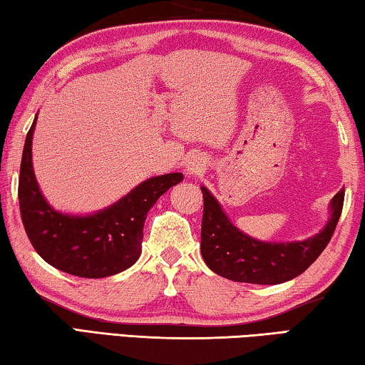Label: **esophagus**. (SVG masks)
Segmentation results:
<instances>
[{"mask_svg":"<svg viewBox=\"0 0 365 365\" xmlns=\"http://www.w3.org/2000/svg\"><path fill=\"white\" fill-rule=\"evenodd\" d=\"M203 162H202V158H199V157H190V160L187 162V165H186V168H187V173L189 175H195V173H199V171H202L203 170Z\"/></svg>","mask_w":365,"mask_h":365,"instance_id":"34e87169","label":"esophagus"}]
</instances>
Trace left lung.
<instances>
[{
	"label": "left lung",
	"mask_w": 365,
	"mask_h": 365,
	"mask_svg": "<svg viewBox=\"0 0 365 365\" xmlns=\"http://www.w3.org/2000/svg\"><path fill=\"white\" fill-rule=\"evenodd\" d=\"M200 189L203 194L200 250L207 266L234 282L258 285L282 284L308 269L334 235L344 200L343 187L331 200L327 226L314 237L290 244H266L240 232L208 189Z\"/></svg>",
	"instance_id": "left-lung-1"
}]
</instances>
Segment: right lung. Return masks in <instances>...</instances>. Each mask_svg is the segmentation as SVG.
Instances as JSON below:
<instances>
[{"mask_svg": "<svg viewBox=\"0 0 365 365\" xmlns=\"http://www.w3.org/2000/svg\"><path fill=\"white\" fill-rule=\"evenodd\" d=\"M35 123L36 117L25 139L19 176V207L31 245L48 264L72 276L99 279L128 269L140 255L147 212L160 195L182 181V175L170 173L147 179L94 215L59 213L44 200L35 179L31 165Z\"/></svg>", "mask_w": 365, "mask_h": 365, "instance_id": "obj_1", "label": "right lung"}]
</instances>
